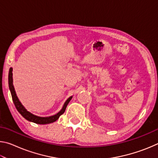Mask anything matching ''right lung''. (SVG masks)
Wrapping results in <instances>:
<instances>
[{"label":"right lung","instance_id":"add662e5","mask_svg":"<svg viewBox=\"0 0 158 158\" xmlns=\"http://www.w3.org/2000/svg\"><path fill=\"white\" fill-rule=\"evenodd\" d=\"M8 84H9V89L10 90V93H11V95H12L13 102H14L16 108L17 109V111L19 112L21 116L27 120V121L35 123H37V124H49V123H52L55 122L56 121H57L60 115H62L64 112H65L67 106H68L69 101L71 100V99L73 98V96L69 97L68 100L65 101V102L64 103L61 110L59 112H58L56 114L53 115V116H51L41 117V116H36V115H34L32 113H31L30 111H28L19 101V99L18 98L17 94H16L14 85H13L12 68H10L9 70Z\"/></svg>","mask_w":158,"mask_h":158}]
</instances>
